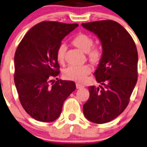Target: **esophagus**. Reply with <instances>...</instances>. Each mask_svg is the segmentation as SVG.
<instances>
[{
    "label": "esophagus",
    "instance_id": "esophagus-1",
    "mask_svg": "<svg viewBox=\"0 0 147 147\" xmlns=\"http://www.w3.org/2000/svg\"><path fill=\"white\" fill-rule=\"evenodd\" d=\"M84 87V86L83 85V84H80V83H79V82L76 83L77 89H81V88H83V87Z\"/></svg>",
    "mask_w": 147,
    "mask_h": 147
}]
</instances>
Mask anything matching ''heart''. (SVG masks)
Here are the masks:
<instances>
[{
	"mask_svg": "<svg viewBox=\"0 0 147 147\" xmlns=\"http://www.w3.org/2000/svg\"><path fill=\"white\" fill-rule=\"evenodd\" d=\"M93 42L92 38L84 33H79L72 39V44L83 52L87 53L90 61L96 63L101 59L102 51L98 47L92 46ZM66 50L67 46L65 43L60 44L57 47L56 57L59 63H63L64 62ZM91 70V67L87 65H72L65 69L63 76L65 78L70 80L83 81Z\"/></svg>",
	"mask_w": 147,
	"mask_h": 147,
	"instance_id": "heart-1",
	"label": "heart"
}]
</instances>
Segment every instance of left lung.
<instances>
[{"label":"left lung","mask_w":147,"mask_h":147,"mask_svg":"<svg viewBox=\"0 0 147 147\" xmlns=\"http://www.w3.org/2000/svg\"><path fill=\"white\" fill-rule=\"evenodd\" d=\"M101 42L102 55L94 72L100 87H88L90 97L83 105L84 117L97 124L121 115L137 82L138 53L134 40L119 23L100 20L82 23Z\"/></svg>","instance_id":"left-lung-1"}]
</instances>
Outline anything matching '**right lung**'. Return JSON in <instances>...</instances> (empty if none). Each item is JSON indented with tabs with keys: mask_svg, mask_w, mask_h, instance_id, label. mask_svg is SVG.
Here are the masks:
<instances>
[{
	"mask_svg": "<svg viewBox=\"0 0 147 147\" xmlns=\"http://www.w3.org/2000/svg\"><path fill=\"white\" fill-rule=\"evenodd\" d=\"M78 24L43 21L26 34L14 57V82L23 109L35 119L51 122L61 114L65 100L76 89L72 81L57 80L56 51L67 35Z\"/></svg>",
	"mask_w": 147,
	"mask_h": 147,
	"instance_id": "add662e5",
	"label": "right lung"
}]
</instances>
